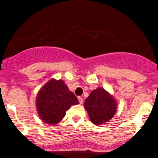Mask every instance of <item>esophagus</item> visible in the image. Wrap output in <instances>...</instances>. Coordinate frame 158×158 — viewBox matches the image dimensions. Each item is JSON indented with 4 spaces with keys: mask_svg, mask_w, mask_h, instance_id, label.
Returning <instances> with one entry per match:
<instances>
[{
    "mask_svg": "<svg viewBox=\"0 0 158 158\" xmlns=\"http://www.w3.org/2000/svg\"><path fill=\"white\" fill-rule=\"evenodd\" d=\"M78 99H79V103H80V104H82V103H83V99H82V98H81V97H78Z\"/></svg>",
    "mask_w": 158,
    "mask_h": 158,
    "instance_id": "esophagus-1",
    "label": "esophagus"
}]
</instances>
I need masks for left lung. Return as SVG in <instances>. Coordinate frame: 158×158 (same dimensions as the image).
Wrapping results in <instances>:
<instances>
[{
  "label": "left lung",
  "mask_w": 158,
  "mask_h": 158,
  "mask_svg": "<svg viewBox=\"0 0 158 158\" xmlns=\"http://www.w3.org/2000/svg\"><path fill=\"white\" fill-rule=\"evenodd\" d=\"M84 106L92 123L96 126H100L110 120L117 110L116 101L106 90L101 88L90 92Z\"/></svg>",
  "instance_id": "1"
}]
</instances>
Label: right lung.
I'll return each mask as SVG.
<instances>
[{
    "instance_id": "1",
    "label": "right lung",
    "mask_w": 158,
    "mask_h": 158,
    "mask_svg": "<svg viewBox=\"0 0 158 158\" xmlns=\"http://www.w3.org/2000/svg\"><path fill=\"white\" fill-rule=\"evenodd\" d=\"M79 100L62 80L51 79L41 88L36 99L38 113L44 122L55 125L60 122L66 111Z\"/></svg>"
}]
</instances>
